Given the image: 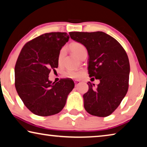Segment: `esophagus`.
<instances>
[{"instance_id":"esophagus-1","label":"esophagus","mask_w":147,"mask_h":147,"mask_svg":"<svg viewBox=\"0 0 147 147\" xmlns=\"http://www.w3.org/2000/svg\"><path fill=\"white\" fill-rule=\"evenodd\" d=\"M80 83V81L78 80H74V84H75V86H77V85H78V84Z\"/></svg>"}]
</instances>
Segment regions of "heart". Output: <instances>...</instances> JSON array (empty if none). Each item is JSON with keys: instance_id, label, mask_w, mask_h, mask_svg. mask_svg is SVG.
Returning <instances> with one entry per match:
<instances>
[{"instance_id": "obj_1", "label": "heart", "mask_w": 147, "mask_h": 147, "mask_svg": "<svg viewBox=\"0 0 147 147\" xmlns=\"http://www.w3.org/2000/svg\"><path fill=\"white\" fill-rule=\"evenodd\" d=\"M70 48L74 55L78 57V58L80 57V56L84 52L86 51L85 47H84L82 44L78 43V42H73V43H72L70 45ZM64 53V50H61L60 53L59 54V61H60L61 59L63 58ZM67 73L69 76L72 77V78H78V77L80 76L81 74L80 72H77L74 71H69Z\"/></svg>"}]
</instances>
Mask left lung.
<instances>
[{
	"instance_id": "obj_1",
	"label": "left lung",
	"mask_w": 147,
	"mask_h": 147,
	"mask_svg": "<svg viewBox=\"0 0 147 147\" xmlns=\"http://www.w3.org/2000/svg\"><path fill=\"white\" fill-rule=\"evenodd\" d=\"M69 35L88 50L89 76L100 80L96 88L94 84L88 83L89 90L83 96L84 108L92 115L109 116L127 93L130 74L127 54L115 39L103 32H72Z\"/></svg>"
}]
</instances>
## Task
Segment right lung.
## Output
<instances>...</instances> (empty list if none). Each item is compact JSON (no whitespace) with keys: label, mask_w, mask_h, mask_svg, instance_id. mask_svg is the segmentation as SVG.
I'll list each match as a JSON object with an SVG mask.
<instances>
[{"label":"right lung","mask_w":147,"mask_h":147,"mask_svg":"<svg viewBox=\"0 0 147 147\" xmlns=\"http://www.w3.org/2000/svg\"><path fill=\"white\" fill-rule=\"evenodd\" d=\"M66 32L42 34L24 45L15 66V86L25 106L35 115L58 113L74 87L71 79L58 82L49 80L50 72L58 67L59 54L69 41Z\"/></svg>","instance_id":"right-lung-1"}]
</instances>
